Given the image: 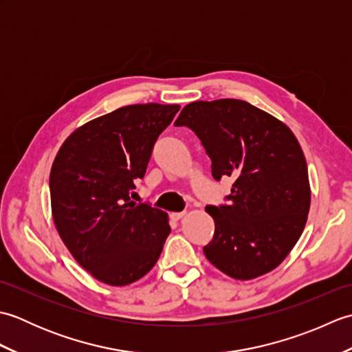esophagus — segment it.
Listing matches in <instances>:
<instances>
[{"instance_id":"34e87169","label":"esophagus","mask_w":352,"mask_h":352,"mask_svg":"<svg viewBox=\"0 0 352 352\" xmlns=\"http://www.w3.org/2000/svg\"><path fill=\"white\" fill-rule=\"evenodd\" d=\"M184 216H186V212H174V213H170V218L175 219V221H180L182 218H184Z\"/></svg>"}]
</instances>
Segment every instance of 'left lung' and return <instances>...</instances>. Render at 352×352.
<instances>
[{
  "label": "left lung",
  "instance_id": "obj_1",
  "mask_svg": "<svg viewBox=\"0 0 352 352\" xmlns=\"http://www.w3.org/2000/svg\"><path fill=\"white\" fill-rule=\"evenodd\" d=\"M175 125L197 133L214 180L233 177L230 206H207L214 221L208 261L236 280L274 271L307 222L310 182L300 142L289 126L242 100L195 101Z\"/></svg>",
  "mask_w": 352,
  "mask_h": 352
}]
</instances>
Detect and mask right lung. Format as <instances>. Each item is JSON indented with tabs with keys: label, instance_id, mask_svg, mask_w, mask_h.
I'll return each instance as SVG.
<instances>
[{
	"label": "right lung",
	"instance_id": "obj_1",
	"mask_svg": "<svg viewBox=\"0 0 352 352\" xmlns=\"http://www.w3.org/2000/svg\"><path fill=\"white\" fill-rule=\"evenodd\" d=\"M178 104H133L95 118L62 144L50 172L51 214L94 278L126 286L151 271L170 231L160 208L130 201Z\"/></svg>",
	"mask_w": 352,
	"mask_h": 352
}]
</instances>
